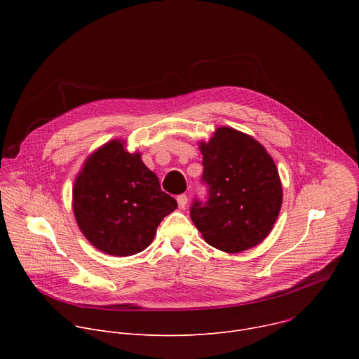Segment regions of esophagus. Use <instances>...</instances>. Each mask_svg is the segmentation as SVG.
Here are the masks:
<instances>
[{
	"label": "esophagus",
	"instance_id": "34e87169",
	"mask_svg": "<svg viewBox=\"0 0 359 359\" xmlns=\"http://www.w3.org/2000/svg\"><path fill=\"white\" fill-rule=\"evenodd\" d=\"M177 204H179V209H184L186 204H187V196L186 194L177 196Z\"/></svg>",
	"mask_w": 359,
	"mask_h": 359
}]
</instances>
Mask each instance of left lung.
<instances>
[{
	"mask_svg": "<svg viewBox=\"0 0 359 359\" xmlns=\"http://www.w3.org/2000/svg\"><path fill=\"white\" fill-rule=\"evenodd\" d=\"M201 182L208 200L194 198L190 217L208 244L240 252L271 231L283 203L277 166L263 144L231 128H219L206 143Z\"/></svg>",
	"mask_w": 359,
	"mask_h": 359,
	"instance_id": "left-lung-1",
	"label": "left lung"
}]
</instances>
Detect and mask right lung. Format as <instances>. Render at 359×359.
I'll list each match as a JSON object with an SVG mask.
<instances>
[{"label": "right lung", "mask_w": 359, "mask_h": 359, "mask_svg": "<svg viewBox=\"0 0 359 359\" xmlns=\"http://www.w3.org/2000/svg\"><path fill=\"white\" fill-rule=\"evenodd\" d=\"M78 227L92 245L111 255L143 251L177 201L161 189L140 153L111 140L86 159L72 190Z\"/></svg>", "instance_id": "obj_1"}]
</instances>
